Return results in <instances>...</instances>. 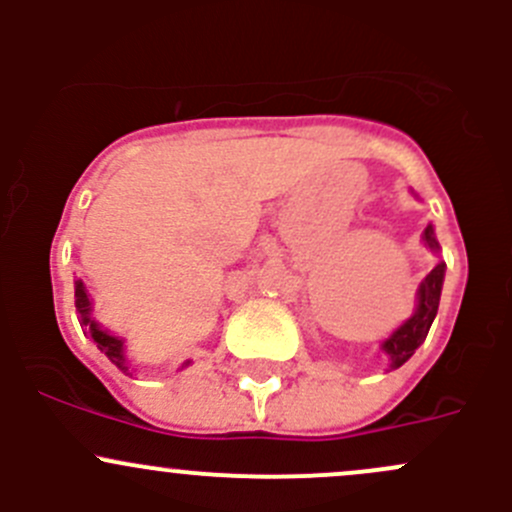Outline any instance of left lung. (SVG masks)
Instances as JSON below:
<instances>
[{
    "mask_svg": "<svg viewBox=\"0 0 512 512\" xmlns=\"http://www.w3.org/2000/svg\"><path fill=\"white\" fill-rule=\"evenodd\" d=\"M423 242H426L428 250L433 252L441 250V247H438L436 235H433V225H428L426 230H423ZM443 277H446V265L438 262V265L428 272L426 280L421 282V287H418L416 312L411 314V317L406 319V322L401 324L389 339L381 342V349H384V354L389 356V369H399L401 364H406V361L414 356L416 349L421 347L423 339H426L428 329H431L433 319H436L438 302H441Z\"/></svg>",
    "mask_w": 512,
    "mask_h": 512,
    "instance_id": "8db88e82",
    "label": "left lung"
}]
</instances>
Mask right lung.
I'll return each mask as SVG.
<instances>
[{
  "instance_id": "1",
  "label": "right lung",
  "mask_w": 512,
  "mask_h": 512,
  "mask_svg": "<svg viewBox=\"0 0 512 512\" xmlns=\"http://www.w3.org/2000/svg\"><path fill=\"white\" fill-rule=\"evenodd\" d=\"M74 299H76V312H79V322H81V329H84V334H89L91 339L96 342V347L101 349L103 354L111 359V364H116L118 369L126 371L128 374V361H126V352H123V339L113 337V334H108L106 329H101V324L94 319V304H91L89 299V292H86L84 282L76 280L74 282Z\"/></svg>"
}]
</instances>
